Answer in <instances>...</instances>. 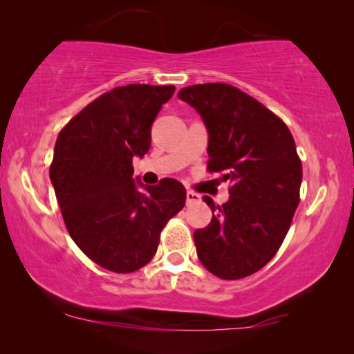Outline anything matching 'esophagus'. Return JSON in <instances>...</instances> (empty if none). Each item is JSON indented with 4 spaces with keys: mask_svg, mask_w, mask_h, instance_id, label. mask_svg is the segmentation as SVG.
I'll return each mask as SVG.
<instances>
[{
    "mask_svg": "<svg viewBox=\"0 0 354 354\" xmlns=\"http://www.w3.org/2000/svg\"><path fill=\"white\" fill-rule=\"evenodd\" d=\"M200 201H201V196L198 195V193L192 192V190L187 192V205H188V206L195 205V203H200Z\"/></svg>",
    "mask_w": 354,
    "mask_h": 354,
    "instance_id": "obj_1",
    "label": "esophagus"
}]
</instances>
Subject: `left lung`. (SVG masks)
Listing matches in <instances>:
<instances>
[{
  "label": "left lung",
  "instance_id": "8db88e82",
  "mask_svg": "<svg viewBox=\"0 0 354 354\" xmlns=\"http://www.w3.org/2000/svg\"><path fill=\"white\" fill-rule=\"evenodd\" d=\"M178 98L205 120L207 172L230 182V198L193 234L201 264L224 280L248 277L277 253L299 205L301 159L279 115L229 84L185 86Z\"/></svg>",
  "mask_w": 354,
  "mask_h": 354
}]
</instances>
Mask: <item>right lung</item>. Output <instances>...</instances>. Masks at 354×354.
<instances>
[{"label":"right lung","instance_id":"add662e5","mask_svg":"<svg viewBox=\"0 0 354 354\" xmlns=\"http://www.w3.org/2000/svg\"><path fill=\"white\" fill-rule=\"evenodd\" d=\"M174 85L132 84L106 91L57 135L50 177L66 229L101 268L130 274L156 254L161 232L185 206L174 178L138 190L133 156L151 145V124Z\"/></svg>","mask_w":354,"mask_h":354}]
</instances>
